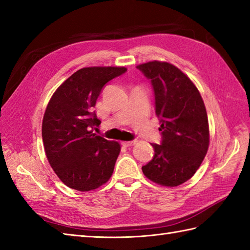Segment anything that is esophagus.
I'll return each mask as SVG.
<instances>
[{
  "instance_id": "1",
  "label": "esophagus",
  "mask_w": 250,
  "mask_h": 250,
  "mask_svg": "<svg viewBox=\"0 0 250 250\" xmlns=\"http://www.w3.org/2000/svg\"><path fill=\"white\" fill-rule=\"evenodd\" d=\"M135 141H131V142H122V145L125 147H130V146H133L135 144Z\"/></svg>"
}]
</instances>
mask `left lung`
Returning a JSON list of instances; mask_svg holds the SVG:
<instances>
[{
	"instance_id": "8db88e82",
	"label": "left lung",
	"mask_w": 250,
	"mask_h": 250,
	"mask_svg": "<svg viewBox=\"0 0 250 250\" xmlns=\"http://www.w3.org/2000/svg\"><path fill=\"white\" fill-rule=\"evenodd\" d=\"M150 79L161 144H151L155 156L142 167L153 183L176 187L198 171L209 145L208 119L198 88L171 63L151 61L136 66Z\"/></svg>"
}]
</instances>
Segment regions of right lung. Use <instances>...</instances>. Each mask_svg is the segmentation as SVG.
Listing matches in <instances>:
<instances>
[{
    "label": "right lung",
    "instance_id": "1",
    "mask_svg": "<svg viewBox=\"0 0 250 250\" xmlns=\"http://www.w3.org/2000/svg\"><path fill=\"white\" fill-rule=\"evenodd\" d=\"M125 72L122 66L83 67L52 94L42 136L49 164L67 187L97 189L113 174L120 145L94 133L101 121L92 109L105 84Z\"/></svg>",
    "mask_w": 250,
    "mask_h": 250
}]
</instances>
